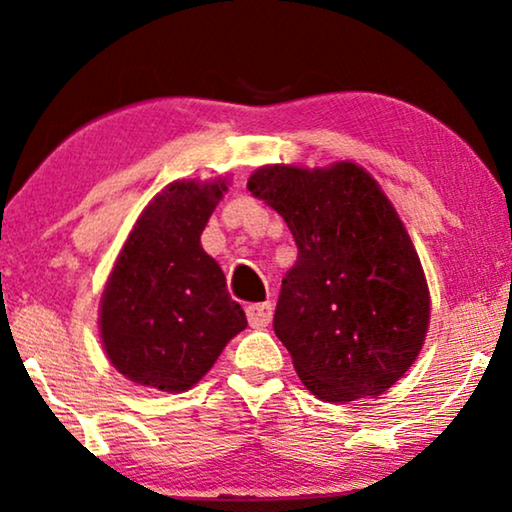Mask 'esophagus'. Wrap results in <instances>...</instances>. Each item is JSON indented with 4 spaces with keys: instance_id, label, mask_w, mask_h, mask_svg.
<instances>
[{
    "instance_id": "esophagus-1",
    "label": "esophagus",
    "mask_w": 512,
    "mask_h": 512,
    "mask_svg": "<svg viewBox=\"0 0 512 512\" xmlns=\"http://www.w3.org/2000/svg\"><path fill=\"white\" fill-rule=\"evenodd\" d=\"M272 310H275V307H272L270 300H265V303L249 305V307H247V319H249V324L254 326V328L268 326L270 321H272Z\"/></svg>"
}]
</instances>
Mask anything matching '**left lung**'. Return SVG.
I'll list each match as a JSON object with an SVG mask.
<instances>
[{
  "mask_svg": "<svg viewBox=\"0 0 512 512\" xmlns=\"http://www.w3.org/2000/svg\"><path fill=\"white\" fill-rule=\"evenodd\" d=\"M247 188L298 247L272 319L298 377L321 401L380 396L417 359L429 326L422 263L387 195L354 163L261 167Z\"/></svg>",
  "mask_w": 512,
  "mask_h": 512,
  "instance_id": "left-lung-1",
  "label": "left lung"
}]
</instances>
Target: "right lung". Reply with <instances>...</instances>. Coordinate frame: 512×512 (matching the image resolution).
Returning <instances> with one entry per match:
<instances>
[{
    "label": "right lung",
    "mask_w": 512,
    "mask_h": 512,
    "mask_svg": "<svg viewBox=\"0 0 512 512\" xmlns=\"http://www.w3.org/2000/svg\"><path fill=\"white\" fill-rule=\"evenodd\" d=\"M223 191L226 184L174 181L149 202L118 256L100 331L109 361L132 382L191 389L247 328L226 275L200 247Z\"/></svg>",
    "instance_id": "obj_1"
}]
</instances>
